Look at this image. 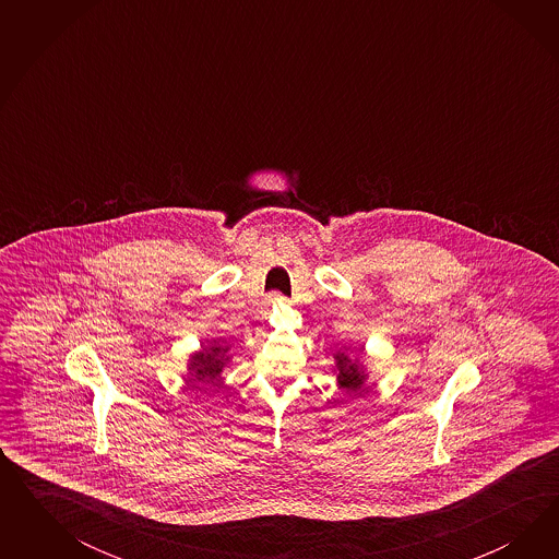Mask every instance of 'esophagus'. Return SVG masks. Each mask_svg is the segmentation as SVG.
<instances>
[{
  "instance_id": "1",
  "label": "esophagus",
  "mask_w": 559,
  "mask_h": 559,
  "mask_svg": "<svg viewBox=\"0 0 559 559\" xmlns=\"http://www.w3.org/2000/svg\"><path fill=\"white\" fill-rule=\"evenodd\" d=\"M276 304H287V297H283L281 293H272L271 297L264 301V307H262V313H264V318L271 313L272 305Z\"/></svg>"
}]
</instances>
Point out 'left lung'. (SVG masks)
<instances>
[{"label":"left lung","mask_w":559,"mask_h":559,"mask_svg":"<svg viewBox=\"0 0 559 559\" xmlns=\"http://www.w3.org/2000/svg\"><path fill=\"white\" fill-rule=\"evenodd\" d=\"M334 358H336V379H338L340 388L356 393L367 381V372H365L360 358L344 355V353H338Z\"/></svg>","instance_id":"1"}]
</instances>
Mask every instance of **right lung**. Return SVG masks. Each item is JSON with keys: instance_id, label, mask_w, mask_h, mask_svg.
Instances as JSON below:
<instances>
[{"instance_id": "right-lung-1", "label": "right lung", "mask_w": 559, "mask_h": 559, "mask_svg": "<svg viewBox=\"0 0 559 559\" xmlns=\"http://www.w3.org/2000/svg\"><path fill=\"white\" fill-rule=\"evenodd\" d=\"M229 346L213 340L211 344L201 346L199 353L188 358V372H190V381L194 383H215L221 379L223 367L229 362Z\"/></svg>"}]
</instances>
